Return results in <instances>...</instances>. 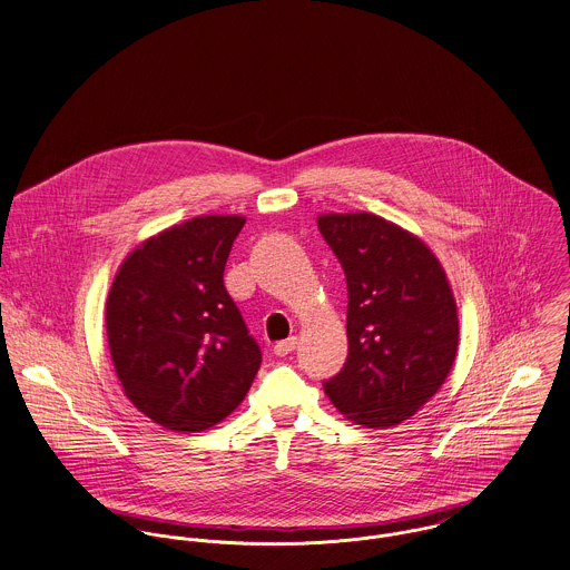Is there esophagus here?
<instances>
[{
  "mask_svg": "<svg viewBox=\"0 0 570 570\" xmlns=\"http://www.w3.org/2000/svg\"><path fill=\"white\" fill-rule=\"evenodd\" d=\"M296 344H298V340H296V337L281 340V342H276V344H274V353H276L278 357H285V355H289V353L296 348Z\"/></svg>",
  "mask_w": 570,
  "mask_h": 570,
  "instance_id": "1",
  "label": "esophagus"
}]
</instances>
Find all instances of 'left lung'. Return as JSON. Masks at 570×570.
I'll list each match as a JSON object with an SVG mask.
<instances>
[{
    "instance_id": "left-lung-1",
    "label": "left lung",
    "mask_w": 570,
    "mask_h": 570,
    "mask_svg": "<svg viewBox=\"0 0 570 570\" xmlns=\"http://www.w3.org/2000/svg\"><path fill=\"white\" fill-rule=\"evenodd\" d=\"M318 228L348 289V357L326 397L364 428H391L425 406L459 351L456 301L434 252L371 213H326Z\"/></svg>"
}]
</instances>
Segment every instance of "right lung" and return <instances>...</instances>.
Returning a JSON list of instances; mask_svg holds the SVG:
<instances>
[{
  "label": "right lung",
  "mask_w": 570,
  "mask_h": 570,
  "mask_svg": "<svg viewBox=\"0 0 570 570\" xmlns=\"http://www.w3.org/2000/svg\"><path fill=\"white\" fill-rule=\"evenodd\" d=\"M242 215H204L138 245L116 272L105 326L129 402L175 432H202L244 402L261 348L224 285Z\"/></svg>",
  "instance_id": "right-lung-1"
}]
</instances>
